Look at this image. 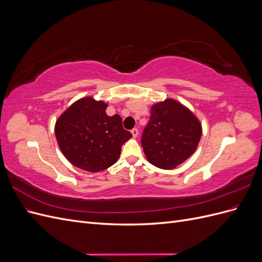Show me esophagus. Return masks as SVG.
Returning <instances> with one entry per match:
<instances>
[{
    "label": "esophagus",
    "mask_w": 262,
    "mask_h": 262,
    "mask_svg": "<svg viewBox=\"0 0 262 262\" xmlns=\"http://www.w3.org/2000/svg\"><path fill=\"white\" fill-rule=\"evenodd\" d=\"M131 133H132L133 138H137V137L139 136V130H138L137 128H134V129H132V130H131Z\"/></svg>",
    "instance_id": "1"
}]
</instances>
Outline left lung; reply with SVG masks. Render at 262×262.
I'll list each match as a JSON object with an SVG mask.
<instances>
[{
	"instance_id": "1",
	"label": "left lung",
	"mask_w": 262,
	"mask_h": 262,
	"mask_svg": "<svg viewBox=\"0 0 262 262\" xmlns=\"http://www.w3.org/2000/svg\"><path fill=\"white\" fill-rule=\"evenodd\" d=\"M201 134L199 119L180 102L168 98L150 108L141 144L150 164L172 169L194 153Z\"/></svg>"
}]
</instances>
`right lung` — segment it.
<instances>
[{
	"mask_svg": "<svg viewBox=\"0 0 262 262\" xmlns=\"http://www.w3.org/2000/svg\"><path fill=\"white\" fill-rule=\"evenodd\" d=\"M107 104L92 97L75 101L55 122L61 152L76 167L97 172L114 165L121 146L132 134L123 129L121 117L106 114Z\"/></svg>",
	"mask_w": 262,
	"mask_h": 262,
	"instance_id": "1",
	"label": "right lung"
}]
</instances>
